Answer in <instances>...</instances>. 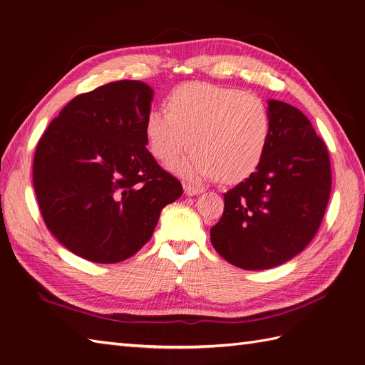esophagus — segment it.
Returning <instances> with one entry per match:
<instances>
[{
    "label": "esophagus",
    "mask_w": 365,
    "mask_h": 365,
    "mask_svg": "<svg viewBox=\"0 0 365 365\" xmlns=\"http://www.w3.org/2000/svg\"><path fill=\"white\" fill-rule=\"evenodd\" d=\"M182 187H184V193H185L187 196H195V195L202 193L201 187H196V185H193V184H190V182H184Z\"/></svg>",
    "instance_id": "obj_1"
}]
</instances>
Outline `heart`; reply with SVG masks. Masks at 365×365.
Here are the masks:
<instances>
[{
  "label": "heart",
  "instance_id": "obj_1",
  "mask_svg": "<svg viewBox=\"0 0 365 365\" xmlns=\"http://www.w3.org/2000/svg\"><path fill=\"white\" fill-rule=\"evenodd\" d=\"M168 110L148 114V145L157 160L170 163L190 143V155L170 165L184 178L245 180L267 152L272 120L256 96L212 83H182L168 96Z\"/></svg>",
  "mask_w": 365,
  "mask_h": 365
}]
</instances>
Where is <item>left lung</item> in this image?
Masks as SVG:
<instances>
[{"mask_svg":"<svg viewBox=\"0 0 365 365\" xmlns=\"http://www.w3.org/2000/svg\"><path fill=\"white\" fill-rule=\"evenodd\" d=\"M272 129L267 152L245 181L224 193V215L210 230L215 250L242 269H269L314 239L332 187L324 141L311 121L268 101Z\"/></svg>","mask_w":365,"mask_h":365,"instance_id":"8db88e82","label":"left lung"}]
</instances>
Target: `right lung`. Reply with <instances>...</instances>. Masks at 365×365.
Listing matches in <instances>:
<instances>
[{"label": "right lung", "instance_id": "1", "mask_svg": "<svg viewBox=\"0 0 365 365\" xmlns=\"http://www.w3.org/2000/svg\"><path fill=\"white\" fill-rule=\"evenodd\" d=\"M152 88L120 81L74 97L41 137L33 185L47 228L76 256L117 263L152 237L181 182L146 149Z\"/></svg>", "mask_w": 365, "mask_h": 365}]
</instances>
